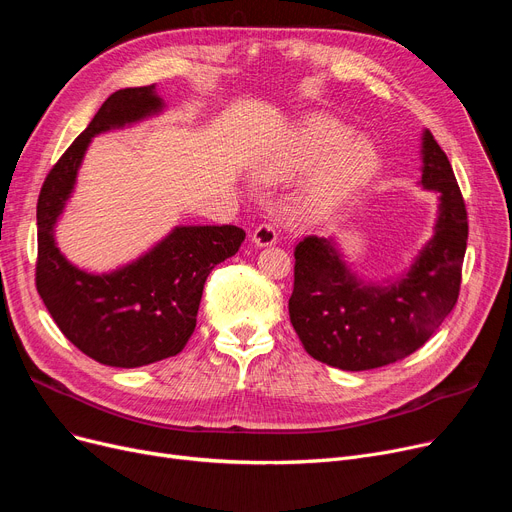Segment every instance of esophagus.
Returning <instances> with one entry per match:
<instances>
[{"mask_svg":"<svg viewBox=\"0 0 512 512\" xmlns=\"http://www.w3.org/2000/svg\"><path fill=\"white\" fill-rule=\"evenodd\" d=\"M252 241H254V246H258V248H269V246H273V243H277V231H275L273 225L262 223L254 229Z\"/></svg>","mask_w":512,"mask_h":512,"instance_id":"1","label":"esophagus"}]
</instances>
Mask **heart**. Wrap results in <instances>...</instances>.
<instances>
[{"instance_id":"1","label":"heart","mask_w":512,"mask_h":512,"mask_svg":"<svg viewBox=\"0 0 512 512\" xmlns=\"http://www.w3.org/2000/svg\"><path fill=\"white\" fill-rule=\"evenodd\" d=\"M381 154L371 139L354 137L333 118H310L291 129L266 152L260 173L269 181H289L313 173L302 191L310 216H329L367 189L379 175Z\"/></svg>"}]
</instances>
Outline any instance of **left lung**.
<instances>
[{
	"label": "left lung",
	"mask_w": 512,
	"mask_h": 512,
	"mask_svg": "<svg viewBox=\"0 0 512 512\" xmlns=\"http://www.w3.org/2000/svg\"><path fill=\"white\" fill-rule=\"evenodd\" d=\"M419 185L437 196L433 235L406 271L362 279L335 237L296 246L289 319L306 352L342 371H369L419 350L458 300L467 250V210L448 156L425 129Z\"/></svg>",
	"instance_id": "left-lung-1"
}]
</instances>
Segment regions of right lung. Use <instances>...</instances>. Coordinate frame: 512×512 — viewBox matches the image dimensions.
<instances>
[{
	"label": "right lung",
	"instance_id": "add662e5",
	"mask_svg": "<svg viewBox=\"0 0 512 512\" xmlns=\"http://www.w3.org/2000/svg\"><path fill=\"white\" fill-rule=\"evenodd\" d=\"M162 110L156 85L112 93L45 177L37 202L39 296L68 342L108 367L135 369L177 356L196 329L210 271L235 256L246 239L233 225H179L110 273H87L60 252L56 225L91 139Z\"/></svg>",
	"mask_w": 512,
	"mask_h": 512
}]
</instances>
